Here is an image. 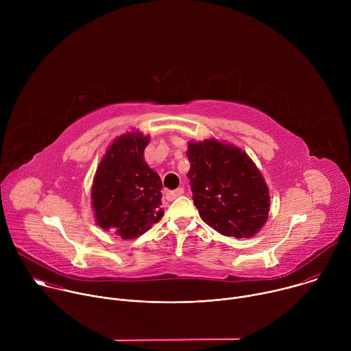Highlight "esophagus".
I'll return each mask as SVG.
<instances>
[{"label": "esophagus", "mask_w": 351, "mask_h": 351, "mask_svg": "<svg viewBox=\"0 0 351 351\" xmlns=\"http://www.w3.org/2000/svg\"><path fill=\"white\" fill-rule=\"evenodd\" d=\"M183 193H184L183 187H178V189H175V190H168V191H165V198L169 199V202H172V199L178 198V197L182 195Z\"/></svg>", "instance_id": "34e87169"}]
</instances>
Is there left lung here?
I'll list each match as a JSON object with an SVG mask.
<instances>
[{"instance_id":"left-lung-1","label":"left lung","mask_w":351,"mask_h":351,"mask_svg":"<svg viewBox=\"0 0 351 351\" xmlns=\"http://www.w3.org/2000/svg\"><path fill=\"white\" fill-rule=\"evenodd\" d=\"M186 156L199 218L223 236H254L269 211V190L254 162L240 148L214 138L190 141Z\"/></svg>"}]
</instances>
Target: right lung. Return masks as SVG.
<instances>
[{"label":"right lung","mask_w":351,"mask_h":351,"mask_svg":"<svg viewBox=\"0 0 351 351\" xmlns=\"http://www.w3.org/2000/svg\"><path fill=\"white\" fill-rule=\"evenodd\" d=\"M149 138L138 132L118 137L99 162L91 199L98 226L133 239L162 217V182L144 161Z\"/></svg>","instance_id":"1"}]
</instances>
